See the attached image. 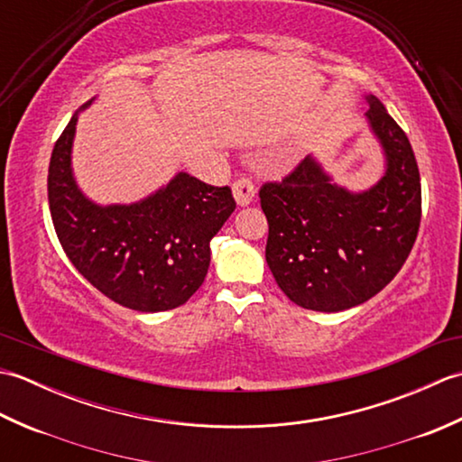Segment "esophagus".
I'll return each mask as SVG.
<instances>
[{
    "label": "esophagus",
    "mask_w": 462,
    "mask_h": 462,
    "mask_svg": "<svg viewBox=\"0 0 462 462\" xmlns=\"http://www.w3.org/2000/svg\"><path fill=\"white\" fill-rule=\"evenodd\" d=\"M232 192H234V199H236V202L240 206H246L254 200V194H256V184H254L250 176H240L238 180H234Z\"/></svg>",
    "instance_id": "34e87169"
}]
</instances>
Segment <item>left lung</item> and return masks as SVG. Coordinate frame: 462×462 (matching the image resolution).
<instances>
[{"instance_id": "1", "label": "left lung", "mask_w": 462, "mask_h": 462, "mask_svg": "<svg viewBox=\"0 0 462 462\" xmlns=\"http://www.w3.org/2000/svg\"><path fill=\"white\" fill-rule=\"evenodd\" d=\"M367 119L387 154L379 184L351 194L303 159L260 186L268 218L266 262L298 306L341 311L367 301L397 276L420 226V176L405 131L377 97Z\"/></svg>"}]
</instances>
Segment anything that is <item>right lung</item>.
<instances>
[{
    "mask_svg": "<svg viewBox=\"0 0 462 462\" xmlns=\"http://www.w3.org/2000/svg\"><path fill=\"white\" fill-rule=\"evenodd\" d=\"M75 123L77 116L57 139L47 174L49 210L67 258L123 308L164 311L182 306L202 286L210 240L236 208L230 186L180 172L139 204L101 208L77 190L71 176Z\"/></svg>",
    "mask_w": 462,
    "mask_h": 462,
    "instance_id": "right-lung-1",
    "label": "right lung"
}]
</instances>
